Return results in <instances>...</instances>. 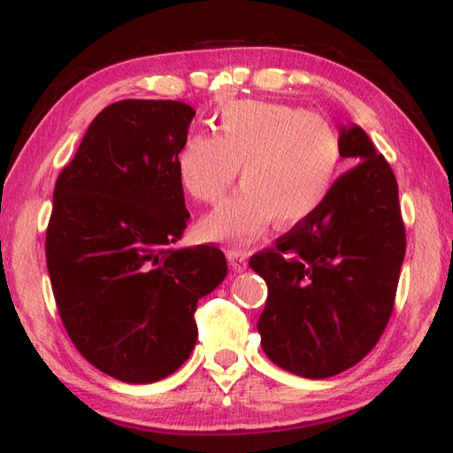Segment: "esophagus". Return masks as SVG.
<instances>
[{
    "mask_svg": "<svg viewBox=\"0 0 453 453\" xmlns=\"http://www.w3.org/2000/svg\"><path fill=\"white\" fill-rule=\"evenodd\" d=\"M226 257H228V265H231V268H233L234 272H243V270L247 268V256H245V251H241V250H228V251H226Z\"/></svg>",
    "mask_w": 453,
    "mask_h": 453,
    "instance_id": "34e87169",
    "label": "esophagus"
}]
</instances>
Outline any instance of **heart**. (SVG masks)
Returning <instances> with one entry per match:
<instances>
[{
  "label": "heart",
  "mask_w": 453,
  "mask_h": 453,
  "mask_svg": "<svg viewBox=\"0 0 453 453\" xmlns=\"http://www.w3.org/2000/svg\"><path fill=\"white\" fill-rule=\"evenodd\" d=\"M342 140L326 117L284 103L237 101L216 115L214 135L194 134L175 154L191 200L214 203L241 169V188L197 231L208 241L251 243L272 220L295 226L324 206L336 183Z\"/></svg>",
  "instance_id": "heart-1"
}]
</instances>
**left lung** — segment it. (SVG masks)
<instances>
[{
    "label": "left lung",
    "mask_w": 453,
    "mask_h": 453,
    "mask_svg": "<svg viewBox=\"0 0 453 453\" xmlns=\"http://www.w3.org/2000/svg\"><path fill=\"white\" fill-rule=\"evenodd\" d=\"M336 179L313 216L250 259L268 284L257 330L272 363L326 380L373 350L392 318L406 228L392 166L361 127H340Z\"/></svg>",
    "instance_id": "1"
}]
</instances>
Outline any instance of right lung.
<instances>
[{
    "mask_svg": "<svg viewBox=\"0 0 453 453\" xmlns=\"http://www.w3.org/2000/svg\"><path fill=\"white\" fill-rule=\"evenodd\" d=\"M194 115L179 101L109 104L55 181L45 237L55 305L80 355L119 381L181 367L197 301L226 276L219 247H175L189 222L175 154Z\"/></svg>",
    "mask_w": 453,
    "mask_h": 453,
    "instance_id": "add662e5",
    "label": "right lung"
}]
</instances>
